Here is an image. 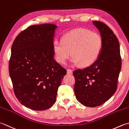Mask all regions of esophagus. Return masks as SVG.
I'll list each match as a JSON object with an SVG mask.
<instances>
[{"label": "esophagus", "mask_w": 129, "mask_h": 129, "mask_svg": "<svg viewBox=\"0 0 129 129\" xmlns=\"http://www.w3.org/2000/svg\"><path fill=\"white\" fill-rule=\"evenodd\" d=\"M67 73H68V74H72V73H73L72 70L71 69H67Z\"/></svg>", "instance_id": "esophagus-1"}]
</instances>
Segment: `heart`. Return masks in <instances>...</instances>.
Here are the masks:
<instances>
[{"mask_svg": "<svg viewBox=\"0 0 129 129\" xmlns=\"http://www.w3.org/2000/svg\"><path fill=\"white\" fill-rule=\"evenodd\" d=\"M102 45L103 41L99 33L83 28L76 29L63 36L61 42L54 41V58L59 64H65L72 54V64L88 67L98 59Z\"/></svg>", "mask_w": 129, "mask_h": 129, "instance_id": "b5f03b06", "label": "heart"}]
</instances>
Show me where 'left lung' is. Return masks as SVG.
Wrapping results in <instances>:
<instances>
[{
    "mask_svg": "<svg viewBox=\"0 0 129 129\" xmlns=\"http://www.w3.org/2000/svg\"><path fill=\"white\" fill-rule=\"evenodd\" d=\"M92 23L103 41L101 54L90 66L73 73L76 99L84 106L90 107L100 106L115 93L121 68L120 44L116 36L104 23Z\"/></svg>",
    "mask_w": 129,
    "mask_h": 129,
    "instance_id": "obj_1",
    "label": "left lung"
}]
</instances>
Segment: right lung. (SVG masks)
I'll list each match as a JSON object with an SVG mask.
<instances>
[{
	"instance_id": "obj_1",
	"label": "right lung",
	"mask_w": 129,
	"mask_h": 129,
	"mask_svg": "<svg viewBox=\"0 0 129 129\" xmlns=\"http://www.w3.org/2000/svg\"><path fill=\"white\" fill-rule=\"evenodd\" d=\"M53 24L33 25L20 32L12 46L9 72L20 104L36 111L53 106L67 71L54 59Z\"/></svg>"
}]
</instances>
